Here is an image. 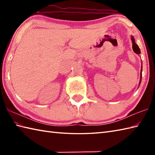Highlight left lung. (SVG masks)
<instances>
[{"label": "left lung", "instance_id": "obj_1", "mask_svg": "<svg viewBox=\"0 0 155 155\" xmlns=\"http://www.w3.org/2000/svg\"><path fill=\"white\" fill-rule=\"evenodd\" d=\"M131 40H132L133 42V49L134 52H135L137 54H140V48L139 47V46H138L136 43H135V41H134V38L132 37H131ZM141 73H142V68H141ZM140 75H142V74H140ZM141 78L142 77L140 76V81H141Z\"/></svg>", "mask_w": 155, "mask_h": 155}]
</instances>
